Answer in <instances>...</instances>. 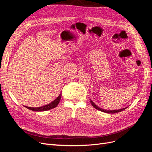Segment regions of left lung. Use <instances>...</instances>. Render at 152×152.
I'll list each match as a JSON object with an SVG mask.
<instances>
[{
  "label": "left lung",
  "instance_id": "8db88e82",
  "mask_svg": "<svg viewBox=\"0 0 152 152\" xmlns=\"http://www.w3.org/2000/svg\"><path fill=\"white\" fill-rule=\"evenodd\" d=\"M90 102H91V104L94 107V108H95L96 109H97V110H99V111H102V112H105V113H118V112H122V111H123V110H125L126 108H122V109H119V110H104V109H102V108H99V107H98L97 105H96L93 101L92 100H91L90 99Z\"/></svg>",
  "mask_w": 152,
  "mask_h": 152
}]
</instances>
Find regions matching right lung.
I'll return each instance as SVG.
<instances>
[{
  "label": "right lung",
  "instance_id": "add662e5",
  "mask_svg": "<svg viewBox=\"0 0 152 152\" xmlns=\"http://www.w3.org/2000/svg\"><path fill=\"white\" fill-rule=\"evenodd\" d=\"M61 98V93L59 94L58 96V97L54 99L53 102L51 103H49L48 104H46L45 106H43V107H36V108H32V107H25L26 108H28L29 110H32V111H35V112H42V111H47V110L53 109L55 107H56L58 104L59 103V101H60Z\"/></svg>",
  "mask_w": 152,
  "mask_h": 152
}]
</instances>
